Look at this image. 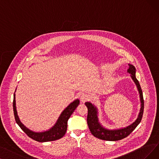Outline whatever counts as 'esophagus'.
<instances>
[{
  "label": "esophagus",
  "instance_id": "esophagus-1",
  "mask_svg": "<svg viewBox=\"0 0 159 159\" xmlns=\"http://www.w3.org/2000/svg\"><path fill=\"white\" fill-rule=\"evenodd\" d=\"M90 98H91V96L89 94L83 93V94H81V96L80 97V99H81V101L82 102H85L89 100Z\"/></svg>",
  "mask_w": 159,
  "mask_h": 159
}]
</instances>
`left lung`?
I'll list each match as a JSON object with an SVG mask.
<instances>
[{
  "label": "left lung",
  "mask_w": 159,
  "mask_h": 159,
  "mask_svg": "<svg viewBox=\"0 0 159 159\" xmlns=\"http://www.w3.org/2000/svg\"><path fill=\"white\" fill-rule=\"evenodd\" d=\"M129 68L127 72L131 74V78L137 86L139 94V97H140L141 109L138 115V117L134 123L131 124L130 125L126 126V127L115 130L106 129L104 128L98 121V110L97 107L93 104H92L91 102H87L85 103V104L88 109V114L87 119V125L89 128L91 134L94 137L106 141L120 140V139H122L126 137H127L130 133L136 128V126L139 125V123L141 122L144 109V101L143 97V93L139 81L136 78L135 67L130 64H129Z\"/></svg>",
  "instance_id": "obj_1"
}]
</instances>
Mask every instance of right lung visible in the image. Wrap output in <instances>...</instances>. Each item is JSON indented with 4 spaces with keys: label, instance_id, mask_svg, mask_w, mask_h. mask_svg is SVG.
I'll return each instance as SVG.
<instances>
[{
    "label": "right lung",
    "instance_id": "1",
    "mask_svg": "<svg viewBox=\"0 0 159 159\" xmlns=\"http://www.w3.org/2000/svg\"><path fill=\"white\" fill-rule=\"evenodd\" d=\"M15 96L16 94L14 93L13 100V109L14 117L17 124L20 126V128L22 129V130L29 137L33 139L34 140L39 142L55 141L64 136L67 130L68 120L80 104V100L78 99L75 100L62 112L60 117L57 120V123L55 124V125L52 128H51L49 130L47 131H44L42 132H35L27 129L26 126L23 125V124L20 121V120L19 119V117L17 116V113L16 110Z\"/></svg>",
    "mask_w": 159,
    "mask_h": 159
}]
</instances>
